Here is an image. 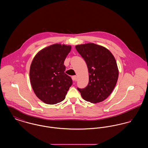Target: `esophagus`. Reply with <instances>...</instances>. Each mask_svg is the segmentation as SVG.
Wrapping results in <instances>:
<instances>
[{
	"mask_svg": "<svg viewBox=\"0 0 148 148\" xmlns=\"http://www.w3.org/2000/svg\"><path fill=\"white\" fill-rule=\"evenodd\" d=\"M72 79H73V81H76L77 80V77L76 76V75H74V76H73L72 77Z\"/></svg>",
	"mask_w": 148,
	"mask_h": 148,
	"instance_id": "1",
	"label": "esophagus"
}]
</instances>
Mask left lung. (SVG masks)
I'll return each instance as SVG.
<instances>
[{
	"label": "left lung",
	"instance_id": "8db88e82",
	"mask_svg": "<svg viewBox=\"0 0 148 148\" xmlns=\"http://www.w3.org/2000/svg\"><path fill=\"white\" fill-rule=\"evenodd\" d=\"M84 58L89 72V83L84 89L77 88L82 98L92 103L104 101L113 92L119 70L112 53L105 47L94 43L75 46Z\"/></svg>",
	"mask_w": 148,
	"mask_h": 148
}]
</instances>
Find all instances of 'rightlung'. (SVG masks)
Masks as SVG:
<instances>
[{"label":"right lung","instance_id":"add662e5","mask_svg":"<svg viewBox=\"0 0 148 148\" xmlns=\"http://www.w3.org/2000/svg\"><path fill=\"white\" fill-rule=\"evenodd\" d=\"M71 47L54 44L40 50L30 65V83L36 96L47 104H56L65 98L72 79L64 71V60Z\"/></svg>","mask_w":148,"mask_h":148}]
</instances>
